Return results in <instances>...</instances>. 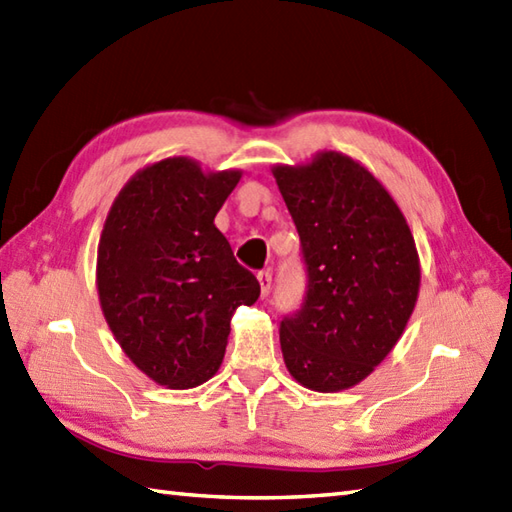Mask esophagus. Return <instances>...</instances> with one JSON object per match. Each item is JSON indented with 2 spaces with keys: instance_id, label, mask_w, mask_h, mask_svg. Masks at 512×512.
Segmentation results:
<instances>
[{
  "instance_id": "1",
  "label": "esophagus",
  "mask_w": 512,
  "mask_h": 512,
  "mask_svg": "<svg viewBox=\"0 0 512 512\" xmlns=\"http://www.w3.org/2000/svg\"><path fill=\"white\" fill-rule=\"evenodd\" d=\"M258 282H260V295L267 298L269 289H271V271H258Z\"/></svg>"
}]
</instances>
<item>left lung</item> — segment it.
<instances>
[{
	"label": "left lung",
	"mask_w": 512,
	"mask_h": 512,
	"mask_svg": "<svg viewBox=\"0 0 512 512\" xmlns=\"http://www.w3.org/2000/svg\"><path fill=\"white\" fill-rule=\"evenodd\" d=\"M274 177L306 269L300 309L280 322L282 357L304 388H352L399 342L414 311V236L388 190L342 153L276 166Z\"/></svg>",
	"instance_id": "1"
}]
</instances>
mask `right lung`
I'll return each mask as SVG.
<instances>
[{
  "instance_id": "right-lung-1",
  "label": "right lung",
  "mask_w": 512,
  "mask_h": 512,
  "mask_svg": "<svg viewBox=\"0 0 512 512\" xmlns=\"http://www.w3.org/2000/svg\"><path fill=\"white\" fill-rule=\"evenodd\" d=\"M238 179V170L206 175L197 162L168 157L120 190L100 234L102 313L127 357L166 388L208 381L234 311L260 295L214 225Z\"/></svg>"
}]
</instances>
